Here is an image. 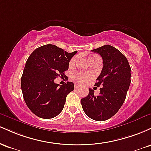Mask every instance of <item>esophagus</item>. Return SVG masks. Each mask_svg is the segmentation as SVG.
<instances>
[{
  "label": "esophagus",
  "mask_w": 151,
  "mask_h": 151,
  "mask_svg": "<svg viewBox=\"0 0 151 151\" xmlns=\"http://www.w3.org/2000/svg\"><path fill=\"white\" fill-rule=\"evenodd\" d=\"M79 87H80V85H79V84H77V83L74 84V88H75V89H77V88H79Z\"/></svg>",
  "instance_id": "esophagus-1"
}]
</instances>
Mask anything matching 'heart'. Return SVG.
I'll use <instances>...</instances> for the list:
<instances>
[{"mask_svg": "<svg viewBox=\"0 0 151 151\" xmlns=\"http://www.w3.org/2000/svg\"><path fill=\"white\" fill-rule=\"evenodd\" d=\"M88 59H89V61L91 62L93 60H96V59H100V58L97 55L91 54V55H89ZM75 60L76 58H72L70 62V66H73L74 62H75ZM72 77H73L75 80L79 81V82L84 83L89 80L90 78L91 77V75L89 73H74L73 75H72Z\"/></svg>", "mask_w": 151, "mask_h": 151, "instance_id": "b5f03b06", "label": "heart"}]
</instances>
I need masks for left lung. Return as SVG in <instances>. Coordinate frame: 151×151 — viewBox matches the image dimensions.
I'll use <instances>...</instances> for the list:
<instances>
[{"mask_svg": "<svg viewBox=\"0 0 151 151\" xmlns=\"http://www.w3.org/2000/svg\"><path fill=\"white\" fill-rule=\"evenodd\" d=\"M91 51L103 59V68L95 83L101 88L98 96L89 89L81 104L90 119L103 121L115 115L125 101L131 83V67L126 57L113 46L106 45Z\"/></svg>", "mask_w": 151, "mask_h": 151, "instance_id": "1", "label": "left lung"}]
</instances>
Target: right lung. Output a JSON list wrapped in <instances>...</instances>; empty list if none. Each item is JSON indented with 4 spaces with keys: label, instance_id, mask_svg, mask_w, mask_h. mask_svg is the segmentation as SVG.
I'll return each mask as SVG.
<instances>
[{
    "label": "right lung",
    "instance_id": "1",
    "mask_svg": "<svg viewBox=\"0 0 151 151\" xmlns=\"http://www.w3.org/2000/svg\"><path fill=\"white\" fill-rule=\"evenodd\" d=\"M77 51L69 53L54 45H45L34 50L25 63L21 77V89L27 107L38 117L52 119L64 108L66 97L73 91L71 81L59 85L58 77H65L69 62Z\"/></svg>",
    "mask_w": 151,
    "mask_h": 151
}]
</instances>
